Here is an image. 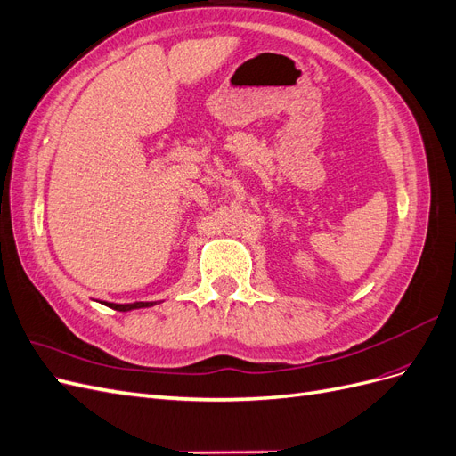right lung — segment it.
Listing matches in <instances>:
<instances>
[{
  "mask_svg": "<svg viewBox=\"0 0 456 456\" xmlns=\"http://www.w3.org/2000/svg\"><path fill=\"white\" fill-rule=\"evenodd\" d=\"M104 306L118 310V312H131V310H139V308H151V306H156V302H134V305H114V302H106Z\"/></svg>",
  "mask_w": 456,
  "mask_h": 456,
  "instance_id": "obj_1",
  "label": "right lung"
}]
</instances>
